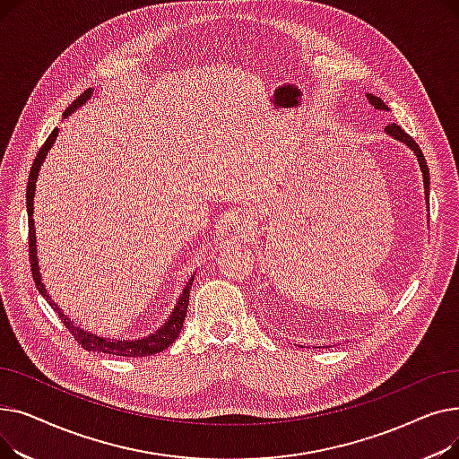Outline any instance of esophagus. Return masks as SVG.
I'll list each match as a JSON object with an SVG mask.
<instances>
[{
  "label": "esophagus",
  "instance_id": "1",
  "mask_svg": "<svg viewBox=\"0 0 459 459\" xmlns=\"http://www.w3.org/2000/svg\"><path fill=\"white\" fill-rule=\"evenodd\" d=\"M230 227H232V230L238 232V234H247V232L253 229L251 217H247L246 213H236V215H232Z\"/></svg>",
  "mask_w": 459,
  "mask_h": 459
}]
</instances>
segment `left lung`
<instances>
[{
    "label": "left lung",
    "instance_id": "left-lung-1",
    "mask_svg": "<svg viewBox=\"0 0 459 459\" xmlns=\"http://www.w3.org/2000/svg\"><path fill=\"white\" fill-rule=\"evenodd\" d=\"M365 96H367L368 102H370L376 109H381V111H387V109H389L387 106H385V102H383L381 99H377V96H374V94H370V92H367ZM385 134H387V135L393 137V139H396V141H400V143H403L405 147H407L409 151H413V154L417 156L419 167H420V173H422V180H424L426 204H429V203H428V199H429V171H428V165H426V160H424V154H422L420 147L413 141L411 135H407V134H405L398 125H394V123L389 125V126H385Z\"/></svg>",
    "mask_w": 459,
    "mask_h": 459
}]
</instances>
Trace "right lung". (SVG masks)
<instances>
[{"label":"right lung","mask_w":459,"mask_h":459,"mask_svg":"<svg viewBox=\"0 0 459 459\" xmlns=\"http://www.w3.org/2000/svg\"><path fill=\"white\" fill-rule=\"evenodd\" d=\"M92 94V89H87L85 92H82L78 99L72 102L65 113L63 118L70 117L74 113L78 108H82ZM59 135V128H54V132L48 135V139L44 141V144L40 147L33 167L30 171V180H28V193H26V201H28V221H30V260H31V273H33V281L39 288V292L42 298H46V301L50 303V307L57 312L61 322L65 324V327L74 334V339L87 350V351H99V353H108V355H118V357H147V355H154L160 353L163 350H167L175 342V339L178 336L182 325H184V318H186V312H187V305H189V290H191V284H193V277L186 282L182 294L177 299L175 308L171 310V315L165 320V324L161 327H158L154 333L147 334V336H141L137 341H125V339H106V336H99V334H92L91 331H85L82 327H78L74 322H72L66 315H63V310L59 308V305L50 298L48 294L46 286L42 282V275L39 270V258H37V234H35V221H33V199H35V187H37V178L40 173V167L48 156V151L54 147V143Z\"/></svg>","instance_id":"add662e5"}]
</instances>
